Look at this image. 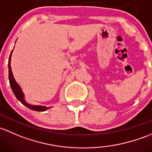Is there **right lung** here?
<instances>
[{"instance_id": "obj_1", "label": "right lung", "mask_w": 152, "mask_h": 152, "mask_svg": "<svg viewBox=\"0 0 152 152\" xmlns=\"http://www.w3.org/2000/svg\"><path fill=\"white\" fill-rule=\"evenodd\" d=\"M13 51V50H12ZM11 57H12V53L10 55V57H9V63H8V66H9V83H10L11 88H12V91H13L14 94H15V96L17 97L19 101L23 104V105L26 106L28 108L31 109L33 110L36 111H45L48 110V107H45V106H37V105H30V104H28L24 99V96H23V94L22 92L21 88H20V86L18 85V83L15 81V77H14L13 74H12V68H11Z\"/></svg>"}]
</instances>
